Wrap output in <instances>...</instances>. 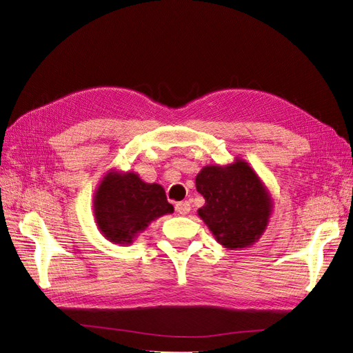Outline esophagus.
<instances>
[{
    "label": "esophagus",
    "instance_id": "1",
    "mask_svg": "<svg viewBox=\"0 0 353 353\" xmlns=\"http://www.w3.org/2000/svg\"><path fill=\"white\" fill-rule=\"evenodd\" d=\"M175 210L179 213V215H187V213L191 210L190 201H178L175 205Z\"/></svg>",
    "mask_w": 353,
    "mask_h": 353
}]
</instances>
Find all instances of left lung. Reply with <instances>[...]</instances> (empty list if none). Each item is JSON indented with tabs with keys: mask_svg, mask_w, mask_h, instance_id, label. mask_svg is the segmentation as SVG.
I'll return each mask as SVG.
<instances>
[{
	"mask_svg": "<svg viewBox=\"0 0 353 353\" xmlns=\"http://www.w3.org/2000/svg\"><path fill=\"white\" fill-rule=\"evenodd\" d=\"M196 187L206 200L199 216L225 248H248L268 225L270 197L258 175L243 160L227 168H203Z\"/></svg>",
	"mask_w": 353,
	"mask_h": 353,
	"instance_id": "left-lung-1",
	"label": "left lung"
}]
</instances>
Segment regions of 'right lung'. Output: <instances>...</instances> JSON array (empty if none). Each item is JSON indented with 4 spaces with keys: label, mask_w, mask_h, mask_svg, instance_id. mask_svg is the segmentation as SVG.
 Returning a JSON list of instances; mask_svg holds the SVG:
<instances>
[{
    "label": "right lung",
    "mask_w": 353,
    "mask_h": 353,
    "mask_svg": "<svg viewBox=\"0 0 353 353\" xmlns=\"http://www.w3.org/2000/svg\"><path fill=\"white\" fill-rule=\"evenodd\" d=\"M94 208L95 221L104 237L117 244L132 243L152 221L174 212L162 187L147 184L132 172L105 175Z\"/></svg>",
    "instance_id": "obj_1"
}]
</instances>
